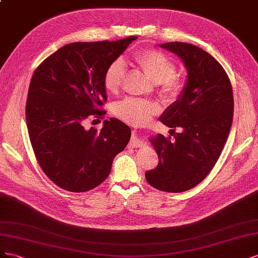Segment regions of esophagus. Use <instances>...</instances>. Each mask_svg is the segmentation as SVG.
Returning a JSON list of instances; mask_svg holds the SVG:
<instances>
[{"label": "esophagus", "instance_id": "1", "mask_svg": "<svg viewBox=\"0 0 258 258\" xmlns=\"http://www.w3.org/2000/svg\"><path fill=\"white\" fill-rule=\"evenodd\" d=\"M143 145H144V143L142 139H139L136 136H133V138L131 139V142L128 144V147H131V148H139V147H142Z\"/></svg>", "mask_w": 258, "mask_h": 258}]
</instances>
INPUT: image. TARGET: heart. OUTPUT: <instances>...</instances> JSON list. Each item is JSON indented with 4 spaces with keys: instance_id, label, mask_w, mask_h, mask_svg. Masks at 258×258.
<instances>
[{
    "instance_id": "1",
    "label": "heart",
    "mask_w": 258,
    "mask_h": 258,
    "mask_svg": "<svg viewBox=\"0 0 258 258\" xmlns=\"http://www.w3.org/2000/svg\"><path fill=\"white\" fill-rule=\"evenodd\" d=\"M135 60L154 83H159L160 93L167 99L174 100L180 96L185 87V80L176 72V64L172 58L158 49H145L135 56ZM125 73V63L115 59L110 63L104 76L105 88L110 93L119 90ZM158 106L151 101L127 97L114 106L117 117L130 124H141L149 120L158 111Z\"/></svg>"
}]
</instances>
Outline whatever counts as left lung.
Returning a JSON list of instances; mask_svg holds the SVG:
<instances>
[{
	"mask_svg": "<svg viewBox=\"0 0 258 258\" xmlns=\"http://www.w3.org/2000/svg\"><path fill=\"white\" fill-rule=\"evenodd\" d=\"M179 56L188 71L187 84L160 117L180 134L151 138L159 164L146 173L153 188L182 192L199 185L216 164L231 128L233 94L230 80L214 57L183 42L161 44Z\"/></svg>",
	"mask_w": 258,
	"mask_h": 258,
	"instance_id": "obj_1",
	"label": "left lung"
}]
</instances>
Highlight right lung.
<instances>
[{
	"mask_svg": "<svg viewBox=\"0 0 258 258\" xmlns=\"http://www.w3.org/2000/svg\"><path fill=\"white\" fill-rule=\"evenodd\" d=\"M136 39L70 43L35 69L26 104L29 137L42 171L58 187L96 188L128 144L131 128L120 120H105L100 131H86L83 123L104 119L105 72Z\"/></svg>",
	"mask_w": 258,
	"mask_h": 258,
	"instance_id": "obj_1",
	"label": "right lung"
}]
</instances>
